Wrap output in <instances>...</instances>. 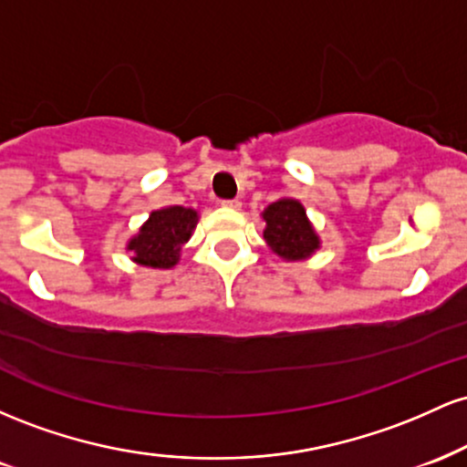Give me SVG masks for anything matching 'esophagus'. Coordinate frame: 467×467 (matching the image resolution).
<instances>
[{
    "instance_id": "obj_1",
    "label": "esophagus",
    "mask_w": 467,
    "mask_h": 467,
    "mask_svg": "<svg viewBox=\"0 0 467 467\" xmlns=\"http://www.w3.org/2000/svg\"><path fill=\"white\" fill-rule=\"evenodd\" d=\"M222 206L223 208H234V211H237V208L241 206V202L237 200V197H234V200H222Z\"/></svg>"
}]
</instances>
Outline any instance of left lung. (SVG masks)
<instances>
[{
    "instance_id": "8db88e82",
    "label": "left lung",
    "mask_w": 467,
    "mask_h": 467,
    "mask_svg": "<svg viewBox=\"0 0 467 467\" xmlns=\"http://www.w3.org/2000/svg\"><path fill=\"white\" fill-rule=\"evenodd\" d=\"M264 239L278 256L287 261H298L318 248L312 223L305 217V208L296 200H278L265 208Z\"/></svg>"
}]
</instances>
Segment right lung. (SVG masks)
<instances>
[{
  "instance_id": "right-lung-1",
  "label": "right lung",
  "mask_w": 467,
  "mask_h": 467,
  "mask_svg": "<svg viewBox=\"0 0 467 467\" xmlns=\"http://www.w3.org/2000/svg\"><path fill=\"white\" fill-rule=\"evenodd\" d=\"M197 223L192 208L169 206L153 211L149 222L140 228V234L130 241L133 261L149 267H171L178 264L182 245L191 237Z\"/></svg>"
}]
</instances>
